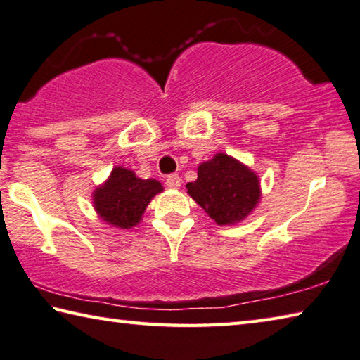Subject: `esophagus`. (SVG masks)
<instances>
[{"instance_id":"34e87169","label":"esophagus","mask_w":360,"mask_h":360,"mask_svg":"<svg viewBox=\"0 0 360 360\" xmlns=\"http://www.w3.org/2000/svg\"><path fill=\"white\" fill-rule=\"evenodd\" d=\"M166 185H167L169 188H180V185H181L180 176L176 175V174L167 175V179H166Z\"/></svg>"}]
</instances>
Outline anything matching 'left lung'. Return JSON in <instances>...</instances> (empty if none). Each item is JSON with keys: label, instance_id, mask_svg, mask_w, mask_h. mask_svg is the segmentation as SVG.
Returning a JSON list of instances; mask_svg holds the SVG:
<instances>
[{"label": "left lung", "instance_id": "left-lung-1", "mask_svg": "<svg viewBox=\"0 0 360 360\" xmlns=\"http://www.w3.org/2000/svg\"><path fill=\"white\" fill-rule=\"evenodd\" d=\"M186 188L190 196L218 224L242 221L261 196L256 174L224 153L200 164L198 180Z\"/></svg>", "mask_w": 360, "mask_h": 360}]
</instances>
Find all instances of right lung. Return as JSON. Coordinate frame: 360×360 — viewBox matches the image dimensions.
Returning <instances> with one entry per match:
<instances>
[{
	"mask_svg": "<svg viewBox=\"0 0 360 360\" xmlns=\"http://www.w3.org/2000/svg\"><path fill=\"white\" fill-rule=\"evenodd\" d=\"M162 186L153 179H137L132 170L115 167L104 186L94 191V209L109 224L128 229L141 221L145 207Z\"/></svg>",
	"mask_w": 360,
	"mask_h": 360,
	"instance_id": "right-lung-1",
	"label": "right lung"
}]
</instances>
